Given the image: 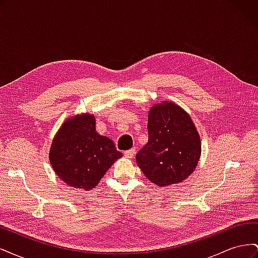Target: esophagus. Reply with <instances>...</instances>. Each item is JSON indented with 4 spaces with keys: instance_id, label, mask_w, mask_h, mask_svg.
Wrapping results in <instances>:
<instances>
[{
    "instance_id": "1",
    "label": "esophagus",
    "mask_w": 258,
    "mask_h": 258,
    "mask_svg": "<svg viewBox=\"0 0 258 258\" xmlns=\"http://www.w3.org/2000/svg\"><path fill=\"white\" fill-rule=\"evenodd\" d=\"M136 154V151L134 150V148H131V150H128V151H124L123 152V156L126 158H132Z\"/></svg>"
}]
</instances>
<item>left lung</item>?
Here are the masks:
<instances>
[{"label":"left lung","mask_w":258,"mask_h":258,"mask_svg":"<svg viewBox=\"0 0 258 258\" xmlns=\"http://www.w3.org/2000/svg\"><path fill=\"white\" fill-rule=\"evenodd\" d=\"M148 141L136 156L152 183L166 187L181 183L196 169L201 141L190 116L172 101L154 104L147 117Z\"/></svg>","instance_id":"1"}]
</instances>
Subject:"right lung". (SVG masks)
<instances>
[{"label":"right lung","instance_id":"obj_1","mask_svg":"<svg viewBox=\"0 0 258 258\" xmlns=\"http://www.w3.org/2000/svg\"><path fill=\"white\" fill-rule=\"evenodd\" d=\"M121 156L110 138L98 134L95 116L82 113L61 124L52 139L49 162L62 182L89 190Z\"/></svg>","mask_w":258,"mask_h":258}]
</instances>
